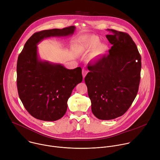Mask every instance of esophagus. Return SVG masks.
I'll return each mask as SVG.
<instances>
[{
	"label": "esophagus",
	"mask_w": 160,
	"mask_h": 160,
	"mask_svg": "<svg viewBox=\"0 0 160 160\" xmlns=\"http://www.w3.org/2000/svg\"><path fill=\"white\" fill-rule=\"evenodd\" d=\"M87 73H88V72H87V70H86L85 69H83V70H82V75H83V78L85 77V76H86V75L87 74Z\"/></svg>",
	"instance_id": "34e87169"
}]
</instances>
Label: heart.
I'll use <instances>...</instances> for the list:
<instances>
[{
  "label": "heart",
  "mask_w": 160,
  "mask_h": 160,
  "mask_svg": "<svg viewBox=\"0 0 160 160\" xmlns=\"http://www.w3.org/2000/svg\"><path fill=\"white\" fill-rule=\"evenodd\" d=\"M100 42V38L96 35L83 36L78 41L76 51L80 54H86L92 51L88 61L89 62L96 61L104 57L109 50L108 45Z\"/></svg>",
  "instance_id": "b5f03b06"
}]
</instances>
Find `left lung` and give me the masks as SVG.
I'll return each mask as SVG.
<instances>
[{
  "mask_svg": "<svg viewBox=\"0 0 160 160\" xmlns=\"http://www.w3.org/2000/svg\"><path fill=\"white\" fill-rule=\"evenodd\" d=\"M111 32L106 38L112 45L109 54L94 65L85 78L91 109L99 120H109L122 116L138 92L141 57L131 37L124 32Z\"/></svg>",
  "mask_w": 160,
  "mask_h": 160,
  "instance_id": "obj_1",
  "label": "left lung"
}]
</instances>
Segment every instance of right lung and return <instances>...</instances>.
Listing matches in <instances>:
<instances>
[{
  "label": "right lung",
  "mask_w": 160,
  "mask_h": 160,
  "mask_svg": "<svg viewBox=\"0 0 160 160\" xmlns=\"http://www.w3.org/2000/svg\"><path fill=\"white\" fill-rule=\"evenodd\" d=\"M72 26L43 30L26 42L17 62V87L19 98L28 112L43 121H56L66 112L72 90L82 82V68H66L61 64L43 61L37 45L49 37H65L75 31Z\"/></svg>",
  "instance_id": "add662e5"
}]
</instances>
